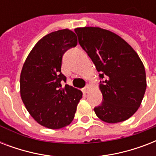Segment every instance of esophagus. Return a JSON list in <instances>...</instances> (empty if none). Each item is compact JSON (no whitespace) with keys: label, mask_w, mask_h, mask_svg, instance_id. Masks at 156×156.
<instances>
[{"label":"esophagus","mask_w":156,"mask_h":156,"mask_svg":"<svg viewBox=\"0 0 156 156\" xmlns=\"http://www.w3.org/2000/svg\"><path fill=\"white\" fill-rule=\"evenodd\" d=\"M89 89H90V85H88V84H87V85L85 87H84L83 89V92H84V93H87V91H88V90H89Z\"/></svg>","instance_id":"34e87169"}]
</instances>
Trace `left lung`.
I'll return each instance as SVG.
<instances>
[{"label":"left lung","mask_w":156,"mask_h":156,"mask_svg":"<svg viewBox=\"0 0 156 156\" xmlns=\"http://www.w3.org/2000/svg\"><path fill=\"white\" fill-rule=\"evenodd\" d=\"M78 43L100 72L103 102L94 110L107 123L129 119L140 107L147 88L145 68L128 43L100 27L74 29Z\"/></svg>","instance_id":"left-lung-1"}]
</instances>
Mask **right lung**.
Wrapping results in <instances>:
<instances>
[{
	"label": "right lung",
	"instance_id": "1",
	"mask_svg": "<svg viewBox=\"0 0 156 156\" xmlns=\"http://www.w3.org/2000/svg\"><path fill=\"white\" fill-rule=\"evenodd\" d=\"M75 33L69 29L48 34L36 43L26 59L20 75L21 98L35 121L46 128L61 129L72 122L82 91L61 82L64 53L75 47Z\"/></svg>",
	"mask_w": 156,
	"mask_h": 156
}]
</instances>
